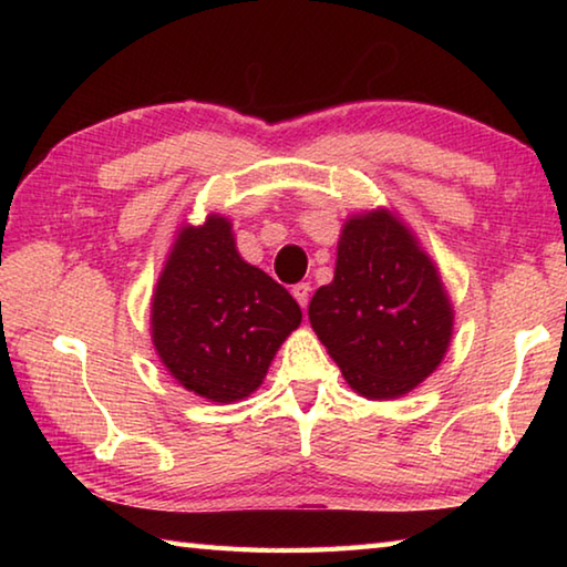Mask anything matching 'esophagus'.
<instances>
[{
  "instance_id": "34e87169",
  "label": "esophagus",
  "mask_w": 567,
  "mask_h": 567,
  "mask_svg": "<svg viewBox=\"0 0 567 567\" xmlns=\"http://www.w3.org/2000/svg\"><path fill=\"white\" fill-rule=\"evenodd\" d=\"M310 282H297V285H292V297L297 302H300V307L305 310L307 307V300H310Z\"/></svg>"
}]
</instances>
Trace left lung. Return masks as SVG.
Wrapping results in <instances>:
<instances>
[{
  "instance_id": "left-lung-1",
  "label": "left lung",
  "mask_w": 567,
  "mask_h": 567,
  "mask_svg": "<svg viewBox=\"0 0 567 567\" xmlns=\"http://www.w3.org/2000/svg\"><path fill=\"white\" fill-rule=\"evenodd\" d=\"M310 322L352 390L400 398L433 372L453 334V307L430 257L388 209L348 219L334 280Z\"/></svg>"
}]
</instances>
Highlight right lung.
I'll return each mask as SVG.
<instances>
[{"mask_svg": "<svg viewBox=\"0 0 567 567\" xmlns=\"http://www.w3.org/2000/svg\"><path fill=\"white\" fill-rule=\"evenodd\" d=\"M302 320L300 305L235 249L233 225L185 227L152 297V340L179 385L213 402L260 388L275 352Z\"/></svg>", "mask_w": 567, "mask_h": 567, "instance_id": "obj_1", "label": "right lung"}]
</instances>
